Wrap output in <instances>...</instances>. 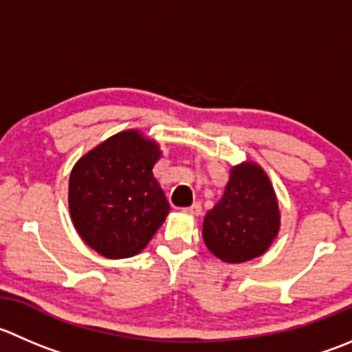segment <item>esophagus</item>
<instances>
[{
	"mask_svg": "<svg viewBox=\"0 0 352 352\" xmlns=\"http://www.w3.org/2000/svg\"><path fill=\"white\" fill-rule=\"evenodd\" d=\"M201 210H203V208H201V203H199V201H196V203L190 204L189 208H186V211H189L190 214H199V213H201Z\"/></svg>",
	"mask_w": 352,
	"mask_h": 352,
	"instance_id": "1",
	"label": "esophagus"
}]
</instances>
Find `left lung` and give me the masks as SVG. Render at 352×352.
<instances>
[{
    "label": "left lung",
    "mask_w": 352,
    "mask_h": 352,
    "mask_svg": "<svg viewBox=\"0 0 352 352\" xmlns=\"http://www.w3.org/2000/svg\"><path fill=\"white\" fill-rule=\"evenodd\" d=\"M280 213L274 187L254 163L234 166L223 197L204 217L203 239L217 258L242 263L267 251Z\"/></svg>",
    "instance_id": "8db88e82"
}]
</instances>
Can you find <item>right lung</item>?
Segmentation results:
<instances>
[{
	"label": "right lung",
	"mask_w": 352,
	"mask_h": 352,
	"mask_svg": "<svg viewBox=\"0 0 352 352\" xmlns=\"http://www.w3.org/2000/svg\"><path fill=\"white\" fill-rule=\"evenodd\" d=\"M160 148L139 132L113 135L77 162L68 204L84 242L107 258H131L146 248L170 204L153 175Z\"/></svg>",
	"instance_id": "1"
}]
</instances>
